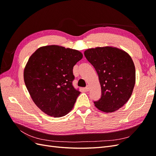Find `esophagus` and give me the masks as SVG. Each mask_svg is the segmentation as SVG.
<instances>
[{
    "label": "esophagus",
    "mask_w": 156,
    "mask_h": 156,
    "mask_svg": "<svg viewBox=\"0 0 156 156\" xmlns=\"http://www.w3.org/2000/svg\"><path fill=\"white\" fill-rule=\"evenodd\" d=\"M85 90H86L87 92L89 91V87H88V86H87V87H85Z\"/></svg>",
    "instance_id": "esophagus-1"
}]
</instances>
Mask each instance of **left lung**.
<instances>
[{
    "mask_svg": "<svg viewBox=\"0 0 156 156\" xmlns=\"http://www.w3.org/2000/svg\"><path fill=\"white\" fill-rule=\"evenodd\" d=\"M84 56L95 68L101 88L95 106L103 112L121 108L131 97L135 83V68L126 52L112 47L88 49Z\"/></svg>",
    "mask_w": 156,
    "mask_h": 156,
    "instance_id": "1",
    "label": "left lung"
}]
</instances>
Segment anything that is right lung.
I'll list each match as a JSON object with an SVG mask.
<instances>
[{
  "mask_svg": "<svg viewBox=\"0 0 156 156\" xmlns=\"http://www.w3.org/2000/svg\"><path fill=\"white\" fill-rule=\"evenodd\" d=\"M83 58L77 50L58 45L37 49L24 69V81L33 101L45 114L65 116L81 92L75 89L73 68Z\"/></svg>",
  "mask_w": 156,
  "mask_h": 156,
  "instance_id": "right-lung-1",
  "label": "right lung"
}]
</instances>
